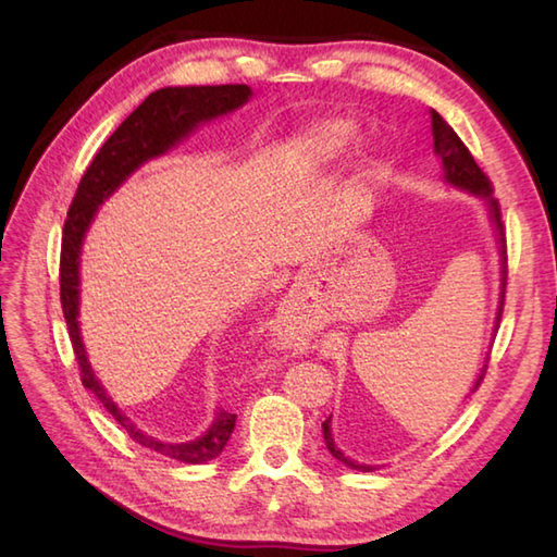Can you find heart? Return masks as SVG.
<instances>
[{"label": "heart", "instance_id": "b5f03b06", "mask_svg": "<svg viewBox=\"0 0 557 557\" xmlns=\"http://www.w3.org/2000/svg\"><path fill=\"white\" fill-rule=\"evenodd\" d=\"M354 136H357V126L347 120H327L311 126L299 140L297 152L299 158L311 162H327L335 160L342 150H345Z\"/></svg>", "mask_w": 557, "mask_h": 557}]
</instances>
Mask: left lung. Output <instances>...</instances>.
Instances as JSON below:
<instances>
[{
  "instance_id": "8db88e82",
  "label": "left lung",
  "mask_w": 557,
  "mask_h": 557,
  "mask_svg": "<svg viewBox=\"0 0 557 557\" xmlns=\"http://www.w3.org/2000/svg\"><path fill=\"white\" fill-rule=\"evenodd\" d=\"M431 116H433L435 152L443 158L445 180L449 184H455L459 188H467V191L488 200L491 218L495 222V227H498V236H500V244H503L500 251H503V260H505V270H503V301H500V311H498L503 315V304H505V294H507V244H505V224H503L500 203H498V198H493V184L488 180V174L479 168L474 156H471V152H469V148L461 144V138L453 132V126H449L437 112H431ZM498 323H500V318H498ZM486 371H488V363L483 366V371L479 375L474 389L483 383V375H486ZM323 437H325V445L330 449V455H333L335 459H339L342 465H347L351 469H359V471H371V467L357 465V461H354V459L345 457V453H339V447H335L333 433H330V419L323 421Z\"/></svg>"
}]
</instances>
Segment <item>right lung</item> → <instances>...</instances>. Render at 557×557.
I'll return each instance as SVG.
<instances>
[{"instance_id":"1","label":"right lung","mask_w":557,"mask_h":557,"mask_svg":"<svg viewBox=\"0 0 557 557\" xmlns=\"http://www.w3.org/2000/svg\"><path fill=\"white\" fill-rule=\"evenodd\" d=\"M248 96H251V88L244 86V83H230V86L160 88L156 92H150V96L120 124V128L104 140L98 156L92 158L86 174L81 176L76 196L71 200L64 220L62 258H59V299H62V311L66 318L71 347H74V357L78 361L81 381L100 399V405L112 413V419L122 425L132 441L148 449H156V453L170 459L184 461V465H203L208 459H215L230 441L236 423V413L222 409L215 423H212V429L203 437H198L194 443L172 445L160 443L156 437L138 431L132 419H126L124 413L116 409L114 401L104 395L98 377L92 375L78 335L76 315L81 242L92 220V212H96L102 200L108 198L114 188L138 168V164H144L146 160L156 156H162V152L170 150L176 140L191 134L200 122L215 120L220 114H227L236 108H242Z\"/></svg>"}]
</instances>
